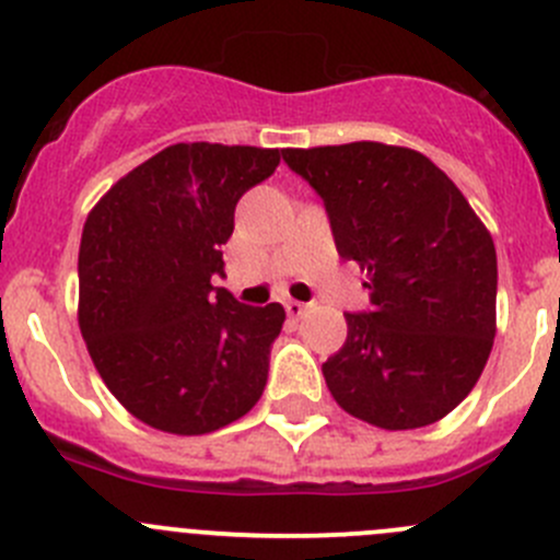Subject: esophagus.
<instances>
[{
    "instance_id": "34e87169",
    "label": "esophagus",
    "mask_w": 560,
    "mask_h": 560,
    "mask_svg": "<svg viewBox=\"0 0 560 560\" xmlns=\"http://www.w3.org/2000/svg\"><path fill=\"white\" fill-rule=\"evenodd\" d=\"M306 312H308L306 303H301V301H287V314H290L292 319H301V316H306Z\"/></svg>"
}]
</instances>
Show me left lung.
I'll return each mask as SVG.
<instances>
[{
  "label": "left lung",
  "mask_w": 560,
  "mask_h": 560,
  "mask_svg": "<svg viewBox=\"0 0 560 560\" xmlns=\"http://www.w3.org/2000/svg\"><path fill=\"white\" fill-rule=\"evenodd\" d=\"M325 200L343 259L371 308L343 314L347 341L322 363L347 415L411 431L471 393L495 338V246L463 191L425 154L358 140L284 149Z\"/></svg>",
  "instance_id": "1"
}]
</instances>
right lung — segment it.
I'll return each mask as SVG.
<instances>
[{
    "label": "right lung",
    "mask_w": 560,
    "mask_h": 560,
    "mask_svg": "<svg viewBox=\"0 0 560 560\" xmlns=\"http://www.w3.org/2000/svg\"><path fill=\"white\" fill-rule=\"evenodd\" d=\"M279 162V149L175 143L89 211L78 325L105 387L149 428L202 436L262 395L284 308L244 306L211 276L224 273L241 195Z\"/></svg>",
    "instance_id": "1"
}]
</instances>
